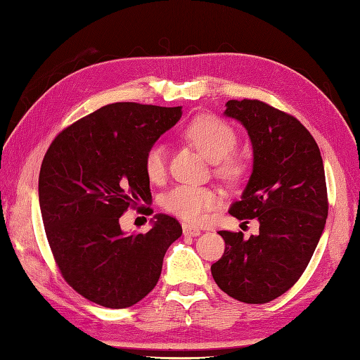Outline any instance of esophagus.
Here are the masks:
<instances>
[{"mask_svg":"<svg viewBox=\"0 0 360 360\" xmlns=\"http://www.w3.org/2000/svg\"><path fill=\"white\" fill-rule=\"evenodd\" d=\"M183 234H185V236H199L200 230L189 224H183Z\"/></svg>","mask_w":360,"mask_h":360,"instance_id":"obj_1","label":"esophagus"}]
</instances>
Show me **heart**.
Instances as JSON below:
<instances>
[{
    "instance_id": "obj_1",
    "label": "heart",
    "mask_w": 360,
    "mask_h": 360,
    "mask_svg": "<svg viewBox=\"0 0 360 360\" xmlns=\"http://www.w3.org/2000/svg\"><path fill=\"white\" fill-rule=\"evenodd\" d=\"M185 136L197 149L214 161L216 172L225 180H236L244 172V160L234 152L238 134L229 122L214 115L195 118L185 130ZM144 171L149 180L161 181L167 172V149L163 143H153L144 153ZM221 205L214 189L197 185H179L163 197V208L188 222H202L208 212Z\"/></svg>"
}]
</instances>
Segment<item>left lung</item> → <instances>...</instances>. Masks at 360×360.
<instances>
[{
  "instance_id": "1",
  "label": "left lung",
  "mask_w": 360,
  "mask_h": 360,
  "mask_svg": "<svg viewBox=\"0 0 360 360\" xmlns=\"http://www.w3.org/2000/svg\"><path fill=\"white\" fill-rule=\"evenodd\" d=\"M225 115L238 120L253 146V171L230 214L259 222L256 236L222 230V258L211 266L226 295L264 304L288 292L309 264L323 233L328 193L323 160L314 136L292 115L258 99H231Z\"/></svg>"
}]
</instances>
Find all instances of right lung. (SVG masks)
I'll return each mask as SVG.
<instances>
[{
  "instance_id": "1",
  "label": "right lung",
  "mask_w": 360,
  "mask_h": 360,
  "mask_svg": "<svg viewBox=\"0 0 360 360\" xmlns=\"http://www.w3.org/2000/svg\"><path fill=\"white\" fill-rule=\"evenodd\" d=\"M180 116L181 107L115 102L63 129L45 153L39 200L51 252L65 281L93 303L124 309L143 300L181 236L167 214L148 233L120 225L127 208L150 202L144 153Z\"/></svg>"
}]
</instances>
